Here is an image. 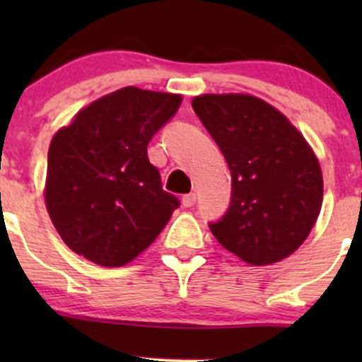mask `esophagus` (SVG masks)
Masks as SVG:
<instances>
[{
  "mask_svg": "<svg viewBox=\"0 0 362 362\" xmlns=\"http://www.w3.org/2000/svg\"><path fill=\"white\" fill-rule=\"evenodd\" d=\"M194 203H196V194H185L184 198H182V204H184L185 208L194 206Z\"/></svg>",
  "mask_w": 362,
  "mask_h": 362,
  "instance_id": "obj_1",
  "label": "esophagus"
}]
</instances>
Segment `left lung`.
<instances>
[{"label": "left lung", "instance_id": "1", "mask_svg": "<svg viewBox=\"0 0 362 362\" xmlns=\"http://www.w3.org/2000/svg\"><path fill=\"white\" fill-rule=\"evenodd\" d=\"M231 171V202L210 231L249 264L287 257L322 206V173L303 134L272 105L247 94L192 100Z\"/></svg>", "mask_w": 362, "mask_h": 362}]
</instances>
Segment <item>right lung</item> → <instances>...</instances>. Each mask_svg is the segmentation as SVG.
<instances>
[{"label": "right lung", "instance_id": "add662e5", "mask_svg": "<svg viewBox=\"0 0 362 362\" xmlns=\"http://www.w3.org/2000/svg\"><path fill=\"white\" fill-rule=\"evenodd\" d=\"M178 94L124 87L56 133L45 203L64 243L101 266H124L156 240L180 206L163 189L147 145L175 115Z\"/></svg>", "mask_w": 362, "mask_h": 362}]
</instances>
